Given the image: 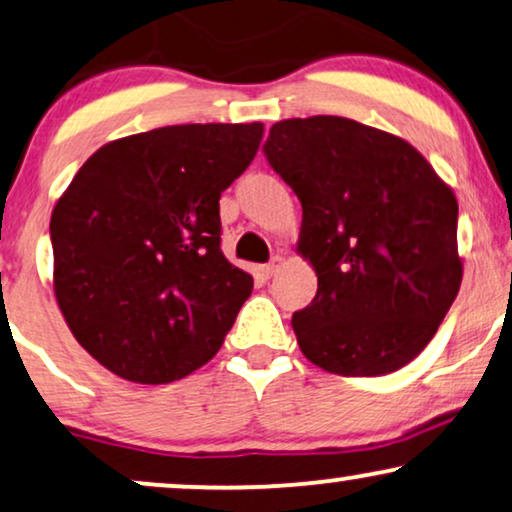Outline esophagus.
<instances>
[{"instance_id": "1", "label": "esophagus", "mask_w": 512, "mask_h": 512, "mask_svg": "<svg viewBox=\"0 0 512 512\" xmlns=\"http://www.w3.org/2000/svg\"><path fill=\"white\" fill-rule=\"evenodd\" d=\"M282 265H284V258H282V256H272V258H270V263H268V265H263V275H265V277L277 275V272H280Z\"/></svg>"}]
</instances>
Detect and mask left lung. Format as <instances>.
<instances>
[{
    "mask_svg": "<svg viewBox=\"0 0 512 512\" xmlns=\"http://www.w3.org/2000/svg\"><path fill=\"white\" fill-rule=\"evenodd\" d=\"M263 152L301 199L298 251L317 272L291 317L301 353L338 376L409 364L461 287L454 192L414 145L355 119H284Z\"/></svg>",
    "mask_w": 512,
    "mask_h": 512,
    "instance_id": "8db88e82",
    "label": "left lung"
}]
</instances>
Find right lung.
Listing matches in <instances>:
<instances>
[{"instance_id":"right-lung-1","label":"right lung","mask_w":512,"mask_h":512,"mask_svg":"<svg viewBox=\"0 0 512 512\" xmlns=\"http://www.w3.org/2000/svg\"><path fill=\"white\" fill-rule=\"evenodd\" d=\"M263 124H178L96 150L51 214L53 291L112 374L171 383L223 345L254 277L221 251L218 199Z\"/></svg>"}]
</instances>
